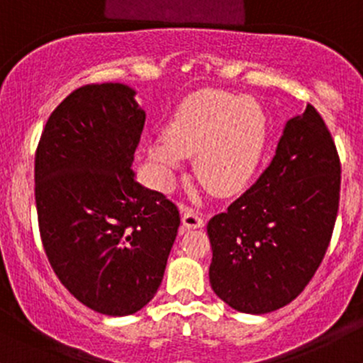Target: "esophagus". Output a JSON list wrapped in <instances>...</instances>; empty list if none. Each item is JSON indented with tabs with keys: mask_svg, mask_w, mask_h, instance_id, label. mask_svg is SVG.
<instances>
[{
	"mask_svg": "<svg viewBox=\"0 0 363 363\" xmlns=\"http://www.w3.org/2000/svg\"><path fill=\"white\" fill-rule=\"evenodd\" d=\"M182 220H183V225H185L186 228H202L204 227V218H202L201 213L194 211V209H186Z\"/></svg>",
	"mask_w": 363,
	"mask_h": 363,
	"instance_id": "obj_1",
	"label": "esophagus"
}]
</instances>
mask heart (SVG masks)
<instances>
[{
  "label": "heart",
  "instance_id": "obj_1",
  "mask_svg": "<svg viewBox=\"0 0 363 363\" xmlns=\"http://www.w3.org/2000/svg\"><path fill=\"white\" fill-rule=\"evenodd\" d=\"M267 136V112L259 102L208 89L183 100L166 135L149 142V157L162 185H169L183 155L196 154L199 180L214 194H232L258 167Z\"/></svg>",
  "mask_w": 363,
  "mask_h": 363
}]
</instances>
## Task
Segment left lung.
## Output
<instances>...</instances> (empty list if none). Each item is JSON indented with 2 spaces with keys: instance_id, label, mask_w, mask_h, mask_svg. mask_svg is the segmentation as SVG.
Returning a JSON list of instances; mask_svg holds the SVG:
<instances>
[{
  "instance_id": "left-lung-1",
  "label": "left lung",
  "mask_w": 363,
  "mask_h": 363,
  "mask_svg": "<svg viewBox=\"0 0 363 363\" xmlns=\"http://www.w3.org/2000/svg\"><path fill=\"white\" fill-rule=\"evenodd\" d=\"M341 162L313 105L287 121L270 166L208 223L209 282L242 313L289 305L320 267L339 208Z\"/></svg>"
}]
</instances>
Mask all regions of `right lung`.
<instances>
[{
    "mask_svg": "<svg viewBox=\"0 0 363 363\" xmlns=\"http://www.w3.org/2000/svg\"><path fill=\"white\" fill-rule=\"evenodd\" d=\"M143 124L135 89L86 84L52 112L34 159L50 264L74 298L111 317L154 298L180 227L177 206L135 178Z\"/></svg>",
    "mask_w": 363,
    "mask_h": 363,
    "instance_id": "1",
    "label": "right lung"
}]
</instances>
